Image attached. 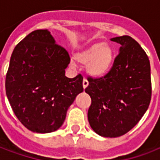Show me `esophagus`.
Returning a JSON list of instances; mask_svg holds the SVG:
<instances>
[{
	"instance_id": "obj_1",
	"label": "esophagus",
	"mask_w": 160,
	"mask_h": 160,
	"mask_svg": "<svg viewBox=\"0 0 160 160\" xmlns=\"http://www.w3.org/2000/svg\"><path fill=\"white\" fill-rule=\"evenodd\" d=\"M87 86H88V81L86 79H84L83 80V87H84V89H86Z\"/></svg>"
}]
</instances>
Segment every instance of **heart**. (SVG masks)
Segmentation results:
<instances>
[{"label":"heart","mask_w":160,"mask_h":160,"mask_svg":"<svg viewBox=\"0 0 160 160\" xmlns=\"http://www.w3.org/2000/svg\"><path fill=\"white\" fill-rule=\"evenodd\" d=\"M74 59L76 63L86 65V71L91 76L102 77L114 67L116 53L109 44L97 42L78 52L74 55Z\"/></svg>","instance_id":"heart-1"}]
</instances>
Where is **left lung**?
<instances>
[{
    "label": "left lung",
    "instance_id": "8db88e82",
    "mask_svg": "<svg viewBox=\"0 0 160 160\" xmlns=\"http://www.w3.org/2000/svg\"><path fill=\"white\" fill-rule=\"evenodd\" d=\"M120 44L114 67L104 77L88 78L92 100L87 118L101 137L118 138L132 129L151 99L150 63L139 43L128 35L110 39Z\"/></svg>",
    "mask_w": 160,
    "mask_h": 160
}]
</instances>
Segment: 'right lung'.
<instances>
[{
	"mask_svg": "<svg viewBox=\"0 0 160 160\" xmlns=\"http://www.w3.org/2000/svg\"><path fill=\"white\" fill-rule=\"evenodd\" d=\"M67 51L48 30L29 33L15 46L6 74V95L19 121L35 133H51L64 122L66 112L84 91L83 77L65 76Z\"/></svg>",
	"mask_w": 160,
	"mask_h": 160,
	"instance_id": "add662e5",
	"label": "right lung"
}]
</instances>
